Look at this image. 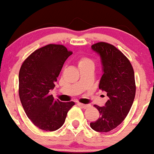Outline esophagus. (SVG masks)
Listing matches in <instances>:
<instances>
[{"label": "esophagus", "instance_id": "esophagus-1", "mask_svg": "<svg viewBox=\"0 0 154 154\" xmlns=\"http://www.w3.org/2000/svg\"><path fill=\"white\" fill-rule=\"evenodd\" d=\"M78 105H79V106H81V107H82V108H83V109H88V108H90V107H91V105L82 104V103H78Z\"/></svg>", "mask_w": 154, "mask_h": 154}]
</instances>
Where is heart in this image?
<instances>
[{
  "instance_id": "1",
  "label": "heart",
  "mask_w": 154,
  "mask_h": 154,
  "mask_svg": "<svg viewBox=\"0 0 154 154\" xmlns=\"http://www.w3.org/2000/svg\"><path fill=\"white\" fill-rule=\"evenodd\" d=\"M78 65H79V67L86 66V65H94V61L89 57L83 56V57H79V60H78Z\"/></svg>"
}]
</instances>
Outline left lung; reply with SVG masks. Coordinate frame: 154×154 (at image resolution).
<instances>
[{
    "label": "left lung",
    "instance_id": "left-lung-1",
    "mask_svg": "<svg viewBox=\"0 0 154 154\" xmlns=\"http://www.w3.org/2000/svg\"><path fill=\"white\" fill-rule=\"evenodd\" d=\"M100 55L103 74L99 88L109 97L104 107L94 105L100 117L90 125L97 132H107L116 128L128 115L135 96V75L129 59L112 44L99 42L91 45Z\"/></svg>",
    "mask_w": 154,
    "mask_h": 154
}]
</instances>
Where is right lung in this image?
Returning a JSON list of instances; mask_svg holds the SVG:
<instances>
[{"label":"right lung","mask_w":154,"mask_h":154,"mask_svg":"<svg viewBox=\"0 0 154 154\" xmlns=\"http://www.w3.org/2000/svg\"><path fill=\"white\" fill-rule=\"evenodd\" d=\"M72 54L63 45L48 44L30 54L21 66L19 94L27 118L38 128L54 131L62 127L74 102L62 103L49 94L65 60Z\"/></svg>","instance_id":"1"}]
</instances>
